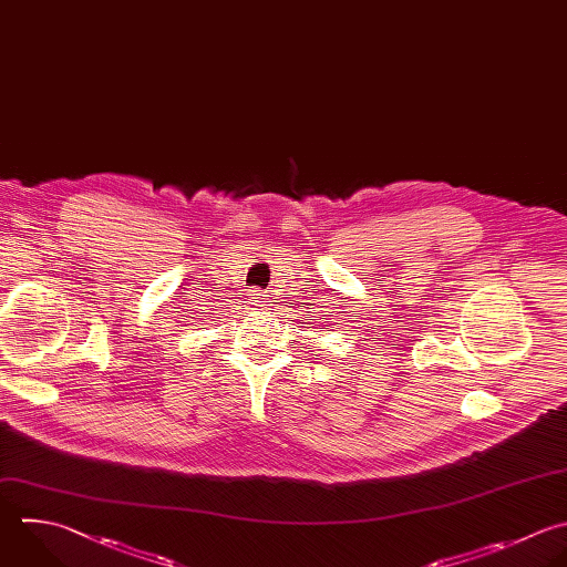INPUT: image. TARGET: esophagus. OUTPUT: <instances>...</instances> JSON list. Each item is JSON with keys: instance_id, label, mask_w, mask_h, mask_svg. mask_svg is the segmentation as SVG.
<instances>
[{"instance_id": "esophagus-1", "label": "esophagus", "mask_w": 567, "mask_h": 567, "mask_svg": "<svg viewBox=\"0 0 567 567\" xmlns=\"http://www.w3.org/2000/svg\"><path fill=\"white\" fill-rule=\"evenodd\" d=\"M266 297H268V295H264V290H257V288L250 290V303H252V306H266V301H268Z\"/></svg>"}]
</instances>
